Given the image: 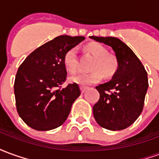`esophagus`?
<instances>
[{"label": "esophagus", "instance_id": "obj_1", "mask_svg": "<svg viewBox=\"0 0 159 159\" xmlns=\"http://www.w3.org/2000/svg\"><path fill=\"white\" fill-rule=\"evenodd\" d=\"M88 89V88L87 87H83V86H81V91H82V93H84L86 90Z\"/></svg>", "mask_w": 159, "mask_h": 159}]
</instances>
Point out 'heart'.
Returning <instances> with one entry per match:
<instances>
[{
    "label": "heart",
    "mask_w": 159,
    "mask_h": 159,
    "mask_svg": "<svg viewBox=\"0 0 159 159\" xmlns=\"http://www.w3.org/2000/svg\"><path fill=\"white\" fill-rule=\"evenodd\" d=\"M87 50L95 58V61L92 66L90 74H77L70 76V82L77 83L82 86H88L100 82L102 77H111L117 72L118 68V61L116 56L109 54L103 45L100 43H91L87 46ZM63 64L67 71L70 73L76 72L78 68L77 48H71L68 49L63 58Z\"/></svg>",
    "instance_id": "heart-1"
}]
</instances>
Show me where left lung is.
<instances>
[{"mask_svg":"<svg viewBox=\"0 0 159 159\" xmlns=\"http://www.w3.org/2000/svg\"><path fill=\"white\" fill-rule=\"evenodd\" d=\"M90 38L111 47L118 61L112 79L96 86L100 99L93 107V117L104 129H124L135 122L143 110L148 88L147 70L133 51L118 38Z\"/></svg>","mask_w":159,"mask_h":159,"instance_id":"left-lung-1","label":"left lung"}]
</instances>
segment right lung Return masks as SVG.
Returning a JSON list of instances; mask_svg holds the SVG:
<instances>
[{
  "label": "right lung",
  "mask_w": 159,
  "mask_h": 159,
  "mask_svg": "<svg viewBox=\"0 0 159 159\" xmlns=\"http://www.w3.org/2000/svg\"><path fill=\"white\" fill-rule=\"evenodd\" d=\"M84 39L57 36L34 50L20 65L14 81L16 108L28 126L47 131L65 123L81 91L77 83L61 88L67 76L63 58Z\"/></svg>",
  "instance_id": "add662e5"
}]
</instances>
